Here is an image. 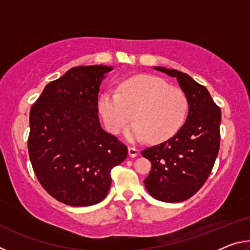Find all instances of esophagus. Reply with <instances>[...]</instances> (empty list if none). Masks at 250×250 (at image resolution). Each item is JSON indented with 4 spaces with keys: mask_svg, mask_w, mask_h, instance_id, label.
<instances>
[{
    "mask_svg": "<svg viewBox=\"0 0 250 250\" xmlns=\"http://www.w3.org/2000/svg\"><path fill=\"white\" fill-rule=\"evenodd\" d=\"M128 152H129V156H131V158H135V156L139 155V150L137 149V147L129 146Z\"/></svg>",
    "mask_w": 250,
    "mask_h": 250,
    "instance_id": "esophagus-1",
    "label": "esophagus"
}]
</instances>
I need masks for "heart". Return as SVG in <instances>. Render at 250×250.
Listing matches in <instances>:
<instances>
[{"label": "heart", "mask_w": 250, "mask_h": 250, "mask_svg": "<svg viewBox=\"0 0 250 250\" xmlns=\"http://www.w3.org/2000/svg\"><path fill=\"white\" fill-rule=\"evenodd\" d=\"M98 108L109 132L119 133L134 116L137 121L125 132L128 140L147 138L151 142H163L182 128L188 100L180 88L154 76L142 75L121 83L118 94L104 92Z\"/></svg>", "instance_id": "b5f03b06"}]
</instances>
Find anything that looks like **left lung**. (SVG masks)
<instances>
[{"mask_svg":"<svg viewBox=\"0 0 250 250\" xmlns=\"http://www.w3.org/2000/svg\"><path fill=\"white\" fill-rule=\"evenodd\" d=\"M153 68L176 78L188 97V113L171 139L141 152L152 164L145 185L156 200L179 203L202 188L214 167L221 141L222 113L208 90L188 74L161 66Z\"/></svg>","mask_w":250,"mask_h":250,"instance_id":"obj_1","label":"left lung"}]
</instances>
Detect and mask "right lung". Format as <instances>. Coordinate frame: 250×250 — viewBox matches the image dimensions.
<instances>
[{
    "mask_svg": "<svg viewBox=\"0 0 250 250\" xmlns=\"http://www.w3.org/2000/svg\"><path fill=\"white\" fill-rule=\"evenodd\" d=\"M113 67L78 66L46 84L29 111L28 153L42 186L69 206L104 200L128 149L101 128L99 87Z\"/></svg>",
    "mask_w": 250,
    "mask_h": 250,
    "instance_id": "obj_1",
    "label": "right lung"
}]
</instances>
